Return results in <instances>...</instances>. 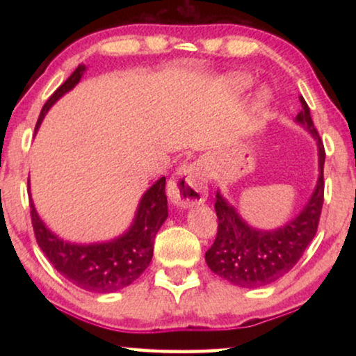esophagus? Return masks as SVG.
I'll use <instances>...</instances> for the list:
<instances>
[{"label":"esophagus","mask_w":356,"mask_h":356,"mask_svg":"<svg viewBox=\"0 0 356 356\" xmlns=\"http://www.w3.org/2000/svg\"><path fill=\"white\" fill-rule=\"evenodd\" d=\"M168 196L179 207L202 204L207 200L206 171L200 163L182 165L168 184Z\"/></svg>","instance_id":"obj_1"}]
</instances>
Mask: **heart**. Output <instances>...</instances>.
I'll return each mask as SVG.
<instances>
[{
  "label": "heart",
  "mask_w": 356,
  "mask_h": 356,
  "mask_svg": "<svg viewBox=\"0 0 356 356\" xmlns=\"http://www.w3.org/2000/svg\"><path fill=\"white\" fill-rule=\"evenodd\" d=\"M236 83L238 84V86H240V88H245V86H246V84H248V80H246V78H237V80H236Z\"/></svg>",
  "instance_id": "1"
}]
</instances>
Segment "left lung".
I'll use <instances>...</instances> for the list:
<instances>
[{"instance_id": "1", "label": "left lung", "mask_w": 356, "mask_h": 356, "mask_svg": "<svg viewBox=\"0 0 356 356\" xmlns=\"http://www.w3.org/2000/svg\"><path fill=\"white\" fill-rule=\"evenodd\" d=\"M298 99L301 111L297 114V122L305 125L317 140L321 176L309 202L297 218L276 231H259L246 225L236 209L216 193L218 231L206 252V262L213 273L240 287L267 286L291 272L317 232L323 206L325 147L308 104L301 95Z\"/></svg>"}]
</instances>
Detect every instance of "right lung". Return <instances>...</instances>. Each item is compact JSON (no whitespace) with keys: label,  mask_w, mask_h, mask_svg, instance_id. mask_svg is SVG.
<instances>
[{"label":"right lung","mask_w":356,"mask_h":356,"mask_svg":"<svg viewBox=\"0 0 356 356\" xmlns=\"http://www.w3.org/2000/svg\"><path fill=\"white\" fill-rule=\"evenodd\" d=\"M84 69L83 64L78 65L74 74L50 95L39 114L35 130L50 106L80 81ZM165 185L166 179L161 177L144 193L134 225L122 237L95 245H72L58 238L45 227L33 201H29L35 242L53 267L72 284L94 293L120 291L140 278L152 261L155 236L168 216Z\"/></svg>","instance_id":"1"}]
</instances>
